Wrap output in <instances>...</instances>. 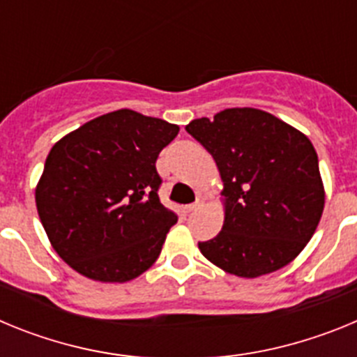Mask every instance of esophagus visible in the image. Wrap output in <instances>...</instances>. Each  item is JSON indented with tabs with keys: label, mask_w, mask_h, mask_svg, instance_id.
<instances>
[{
	"label": "esophagus",
	"mask_w": 357,
	"mask_h": 357,
	"mask_svg": "<svg viewBox=\"0 0 357 357\" xmlns=\"http://www.w3.org/2000/svg\"><path fill=\"white\" fill-rule=\"evenodd\" d=\"M202 206V200L195 202V204H191V206H185V213H195L197 209H200Z\"/></svg>",
	"instance_id": "esophagus-1"
}]
</instances>
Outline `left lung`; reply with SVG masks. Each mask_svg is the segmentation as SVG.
<instances>
[{"label":"left lung","mask_w":357,"mask_h":357,"mask_svg":"<svg viewBox=\"0 0 357 357\" xmlns=\"http://www.w3.org/2000/svg\"><path fill=\"white\" fill-rule=\"evenodd\" d=\"M185 130L213 155L223 182L220 234L198 243L230 275L255 279L284 268L313 238L326 189L311 141L252 107L225 109Z\"/></svg>","instance_id":"1"}]
</instances>
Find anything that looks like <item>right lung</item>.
I'll return each instance as SVG.
<instances>
[{
    "label": "right lung",
    "mask_w": 357,
    "mask_h": 357,
    "mask_svg": "<svg viewBox=\"0 0 357 357\" xmlns=\"http://www.w3.org/2000/svg\"><path fill=\"white\" fill-rule=\"evenodd\" d=\"M178 125L130 109L98 116L50 150L36 204L52 247L87 279L127 282L155 263L176 223L155 160Z\"/></svg>",
    "instance_id": "1"
}]
</instances>
